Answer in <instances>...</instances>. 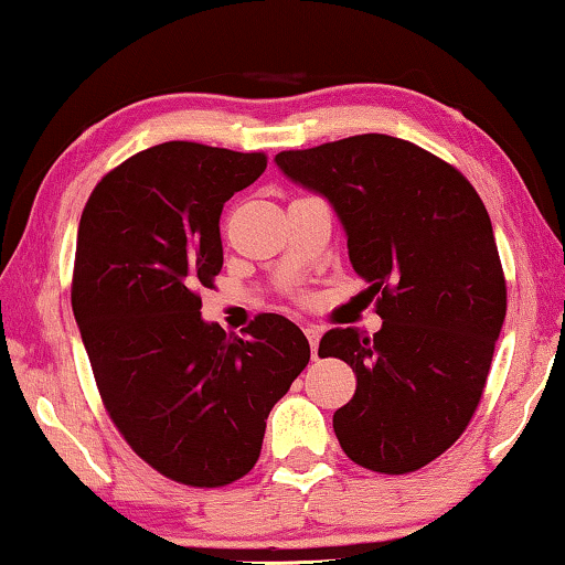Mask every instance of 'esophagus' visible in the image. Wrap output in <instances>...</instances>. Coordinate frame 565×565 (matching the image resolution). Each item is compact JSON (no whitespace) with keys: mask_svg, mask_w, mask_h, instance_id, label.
<instances>
[{"mask_svg":"<svg viewBox=\"0 0 565 565\" xmlns=\"http://www.w3.org/2000/svg\"><path fill=\"white\" fill-rule=\"evenodd\" d=\"M302 331H306V338L310 341V349H312V355H316V349H318V341H320V335H323V328L320 326H306L302 328Z\"/></svg>","mask_w":565,"mask_h":565,"instance_id":"obj_1","label":"esophagus"}]
</instances>
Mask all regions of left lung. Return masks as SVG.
Listing matches in <instances>:
<instances>
[{"label": "left lung", "mask_w": 565, "mask_h": 565, "mask_svg": "<svg viewBox=\"0 0 565 565\" xmlns=\"http://www.w3.org/2000/svg\"><path fill=\"white\" fill-rule=\"evenodd\" d=\"M275 163L331 202L384 320L373 338L333 328L320 341L318 355L355 373L335 437L366 470H419L470 424L505 320L490 214L455 167L394 136L282 151Z\"/></svg>", "instance_id": "left-lung-1"}]
</instances>
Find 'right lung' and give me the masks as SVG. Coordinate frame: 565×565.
Listing matches in <instances>:
<instances>
[{"label": "right lung", "mask_w": 565, "mask_h": 565, "mask_svg": "<svg viewBox=\"0 0 565 565\" xmlns=\"http://www.w3.org/2000/svg\"><path fill=\"white\" fill-rule=\"evenodd\" d=\"M265 169V153L153 146L100 179L77 227L73 312L103 404L143 462L192 488L253 470L310 361L288 318L263 312L239 338L196 295L222 270L224 202Z\"/></svg>", "instance_id": "right-lung-1"}]
</instances>
